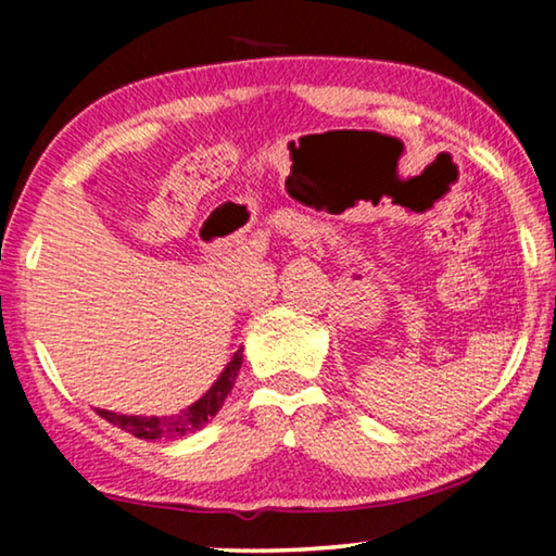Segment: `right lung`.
Here are the masks:
<instances>
[{"instance_id": "right-lung-1", "label": "right lung", "mask_w": 556, "mask_h": 556, "mask_svg": "<svg viewBox=\"0 0 556 556\" xmlns=\"http://www.w3.org/2000/svg\"><path fill=\"white\" fill-rule=\"evenodd\" d=\"M240 367H242V349H238V352L232 354V359L227 362V367L219 371L217 382L212 384L200 400L192 402L187 409H181L179 415L143 417V415H118V413H111V409H98V415H101L103 420H109L111 425H116V428L131 432L134 438H141V440L189 435V432L202 430L204 425L219 413V407L225 405L227 394L232 390L235 379H238Z\"/></svg>"}]
</instances>
